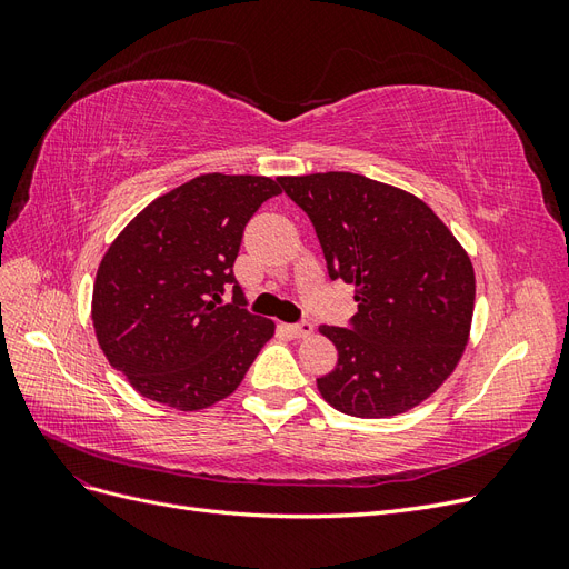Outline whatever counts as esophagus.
<instances>
[{
	"label": "esophagus",
	"instance_id": "1",
	"mask_svg": "<svg viewBox=\"0 0 569 569\" xmlns=\"http://www.w3.org/2000/svg\"><path fill=\"white\" fill-rule=\"evenodd\" d=\"M289 332L295 335V337H299V339H303V337H311V332H313V325L308 322V320L297 322V325H289Z\"/></svg>",
	"mask_w": 569,
	"mask_h": 569
}]
</instances>
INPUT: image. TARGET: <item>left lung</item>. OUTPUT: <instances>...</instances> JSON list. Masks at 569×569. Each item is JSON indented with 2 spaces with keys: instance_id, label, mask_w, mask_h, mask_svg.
Listing matches in <instances>:
<instances>
[{
  "instance_id": "left-lung-1",
  "label": "left lung",
  "mask_w": 569,
  "mask_h": 569,
  "mask_svg": "<svg viewBox=\"0 0 569 569\" xmlns=\"http://www.w3.org/2000/svg\"><path fill=\"white\" fill-rule=\"evenodd\" d=\"M280 184L311 218L332 280L356 287L349 327L322 325L337 368L322 399L353 418L420 406L470 341L475 268L446 222L416 194L356 173L287 176Z\"/></svg>"
}]
</instances>
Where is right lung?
<instances>
[{"mask_svg":"<svg viewBox=\"0 0 569 569\" xmlns=\"http://www.w3.org/2000/svg\"><path fill=\"white\" fill-rule=\"evenodd\" d=\"M280 180L209 173L153 199L97 268L92 325L111 368L144 399L192 412L242 385L274 322L247 313L232 274L249 218ZM233 284V303L221 291Z\"/></svg>","mask_w":569,"mask_h":569,"instance_id":"1","label":"right lung"}]
</instances>
